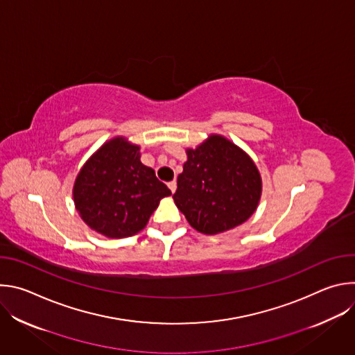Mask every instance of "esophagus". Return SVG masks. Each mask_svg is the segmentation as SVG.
<instances>
[{
  "instance_id": "esophagus-1",
  "label": "esophagus",
  "mask_w": 355,
  "mask_h": 355,
  "mask_svg": "<svg viewBox=\"0 0 355 355\" xmlns=\"http://www.w3.org/2000/svg\"><path fill=\"white\" fill-rule=\"evenodd\" d=\"M167 185H168V188H170V191H171V192H173V193H174V192H175V189H177V182H175V181H174V180H173V181H170V182H168V184H167Z\"/></svg>"
}]
</instances>
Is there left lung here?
Instances as JSON below:
<instances>
[{
    "label": "left lung",
    "instance_id": "left-lung-1",
    "mask_svg": "<svg viewBox=\"0 0 355 355\" xmlns=\"http://www.w3.org/2000/svg\"><path fill=\"white\" fill-rule=\"evenodd\" d=\"M188 160L173 195L177 208L198 232L218 234L244 223L261 196V177L248 155L220 135H211Z\"/></svg>",
    "mask_w": 355,
    "mask_h": 355
}]
</instances>
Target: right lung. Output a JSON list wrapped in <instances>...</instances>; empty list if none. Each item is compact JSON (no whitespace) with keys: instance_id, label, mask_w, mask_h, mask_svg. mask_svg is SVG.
Listing matches in <instances>:
<instances>
[{"instance_id":"right-lung-1","label":"right lung","mask_w":355,"mask_h":355,"mask_svg":"<svg viewBox=\"0 0 355 355\" xmlns=\"http://www.w3.org/2000/svg\"><path fill=\"white\" fill-rule=\"evenodd\" d=\"M171 195L155 170L140 162V147L125 137L101 146L80 170L74 205L81 219L111 239L129 237L144 229L160 199Z\"/></svg>"}]
</instances>
